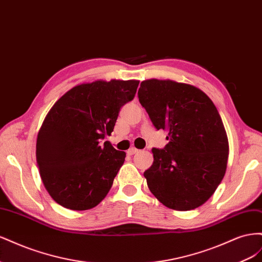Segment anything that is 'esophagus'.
I'll return each instance as SVG.
<instances>
[{
	"label": "esophagus",
	"instance_id": "obj_1",
	"mask_svg": "<svg viewBox=\"0 0 262 262\" xmlns=\"http://www.w3.org/2000/svg\"><path fill=\"white\" fill-rule=\"evenodd\" d=\"M139 152V149L138 148H136V147H130L129 149H128V155H133V154H136V153H138Z\"/></svg>",
	"mask_w": 262,
	"mask_h": 262
}]
</instances>
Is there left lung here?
I'll list each match as a JSON object with an SVG mask.
<instances>
[{
  "instance_id": "left-lung-1",
  "label": "left lung",
  "mask_w": 262,
  "mask_h": 262,
  "mask_svg": "<svg viewBox=\"0 0 262 262\" xmlns=\"http://www.w3.org/2000/svg\"><path fill=\"white\" fill-rule=\"evenodd\" d=\"M138 97L156 130L168 132L144 171L149 191L172 210L200 207L226 171L228 140L216 107L196 87L169 80L143 81Z\"/></svg>"
}]
</instances>
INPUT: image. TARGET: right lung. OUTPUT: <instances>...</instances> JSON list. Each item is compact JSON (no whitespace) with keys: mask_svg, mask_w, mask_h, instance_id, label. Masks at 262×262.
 <instances>
[{"mask_svg":"<svg viewBox=\"0 0 262 262\" xmlns=\"http://www.w3.org/2000/svg\"><path fill=\"white\" fill-rule=\"evenodd\" d=\"M139 81H96L67 92L38 133L37 165L47 191L67 209L95 208L109 192L125 153L100 140L114 131L119 112Z\"/></svg>","mask_w":262,"mask_h":262,"instance_id":"obj_1","label":"right lung"}]
</instances>
